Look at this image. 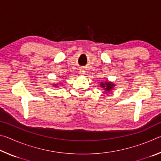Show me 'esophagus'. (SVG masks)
I'll return each instance as SVG.
<instances>
[{
	"label": "esophagus",
	"instance_id": "1",
	"mask_svg": "<svg viewBox=\"0 0 161 161\" xmlns=\"http://www.w3.org/2000/svg\"><path fill=\"white\" fill-rule=\"evenodd\" d=\"M84 72H85V71H84L83 69H81V71H80L81 75H84Z\"/></svg>",
	"mask_w": 161,
	"mask_h": 161
}]
</instances>
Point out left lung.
<instances>
[{"mask_svg": "<svg viewBox=\"0 0 161 161\" xmlns=\"http://www.w3.org/2000/svg\"><path fill=\"white\" fill-rule=\"evenodd\" d=\"M100 86L103 89H104L106 93H108V92H111L114 89V87L115 86V84L110 81L106 80L105 81H101Z\"/></svg>", "mask_w": 161, "mask_h": 161, "instance_id": "obj_1", "label": "left lung"}]
</instances>
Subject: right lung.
<instances>
[{"label": "right lung", "mask_w": 161, "mask_h": 161, "mask_svg": "<svg viewBox=\"0 0 161 161\" xmlns=\"http://www.w3.org/2000/svg\"><path fill=\"white\" fill-rule=\"evenodd\" d=\"M53 86L57 88V87H58V86H59V84H54Z\"/></svg>", "instance_id": "obj_1"}]
</instances>
